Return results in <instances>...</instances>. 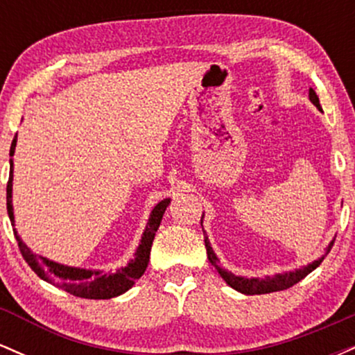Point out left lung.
I'll return each instance as SVG.
<instances>
[{
    "instance_id": "left-lung-1",
    "label": "left lung",
    "mask_w": 355,
    "mask_h": 355,
    "mask_svg": "<svg viewBox=\"0 0 355 355\" xmlns=\"http://www.w3.org/2000/svg\"><path fill=\"white\" fill-rule=\"evenodd\" d=\"M309 100H311L312 103L315 105L319 112H322L319 96H317V93L313 92L312 88L309 89ZM202 223H203V215H202ZM202 229H203V225H202ZM203 239H205L207 255H209V260H210L211 266L217 268V272L220 274V277H222V279L225 280L227 285H230L232 288H235V291L240 292V294H245V295L270 294V292L285 291V288L292 287V285H295L297 282H300V280H302L304 277H307L309 274H311L312 270H315V268L320 266L322 260H324V257H325V255H322L317 260H313V262L307 263V266H304V267H300V268H294V270H291V272H282V274L267 275V277H263V279H260V277H250V279H248V277L232 274L230 270H227V268H223L222 266H220V263H218V257L214 252V248H211L209 235L205 234V230H203ZM334 240H336V239H334ZM334 240H332L331 243H329L327 252L332 248Z\"/></svg>"
}]
</instances>
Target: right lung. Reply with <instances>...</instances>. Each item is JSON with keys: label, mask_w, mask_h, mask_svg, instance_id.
Returning a JSON list of instances; mask_svg holds the SVG:
<instances>
[{"label": "right lung", "mask_w": 355, "mask_h": 355, "mask_svg": "<svg viewBox=\"0 0 355 355\" xmlns=\"http://www.w3.org/2000/svg\"><path fill=\"white\" fill-rule=\"evenodd\" d=\"M18 137V133H16ZM16 137L11 141L10 148V180L6 187V209L8 217L11 220L16 242H18L19 250H21L23 259L26 260L28 266L35 270V274L43 279L44 282L53 284L55 287L63 288L68 294L81 297V299H113L125 294L126 291L135 285V282L145 274L146 266L150 260V250H152V243L157 234L158 227H160L162 217H164L166 207H168L170 198L158 202L153 207L152 214H150L148 222L141 234L140 243H138L133 259L125 267L118 268L116 272H103L100 268H80L70 267L64 263H58L55 260L46 259V257L33 254L30 247L23 242L18 232L15 229V211H13V155L16 148Z\"/></svg>", "instance_id": "right-lung-1"}]
</instances>
